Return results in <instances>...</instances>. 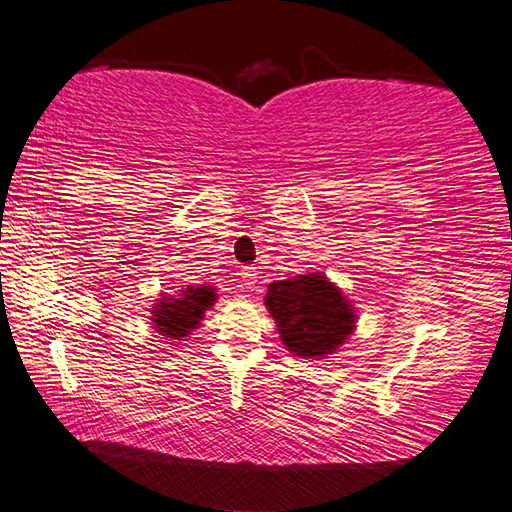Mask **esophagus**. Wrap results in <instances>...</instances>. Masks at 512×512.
<instances>
[{"label":"esophagus","mask_w":512,"mask_h":512,"mask_svg":"<svg viewBox=\"0 0 512 512\" xmlns=\"http://www.w3.org/2000/svg\"><path fill=\"white\" fill-rule=\"evenodd\" d=\"M239 279L244 281V286H255L257 284V268L255 266H242L239 270Z\"/></svg>","instance_id":"1"}]
</instances>
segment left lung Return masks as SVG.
<instances>
[{"label":"left lung","instance_id":"8db88e82","mask_svg":"<svg viewBox=\"0 0 512 512\" xmlns=\"http://www.w3.org/2000/svg\"><path fill=\"white\" fill-rule=\"evenodd\" d=\"M266 306L281 341L297 356L334 352L354 330V312L345 297L321 275H299L268 286Z\"/></svg>","mask_w":512,"mask_h":512}]
</instances>
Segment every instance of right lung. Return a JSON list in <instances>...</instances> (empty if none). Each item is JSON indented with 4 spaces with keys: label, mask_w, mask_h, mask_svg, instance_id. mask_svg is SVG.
<instances>
[{
    "label": "right lung",
    "mask_w": 512,
    "mask_h": 512,
    "mask_svg": "<svg viewBox=\"0 0 512 512\" xmlns=\"http://www.w3.org/2000/svg\"><path fill=\"white\" fill-rule=\"evenodd\" d=\"M213 301V288H187L180 299H162L151 321L156 323L158 332L171 336V339H180V336H187L189 330L198 328L204 310L211 308Z\"/></svg>",
    "instance_id": "add662e5"
}]
</instances>
